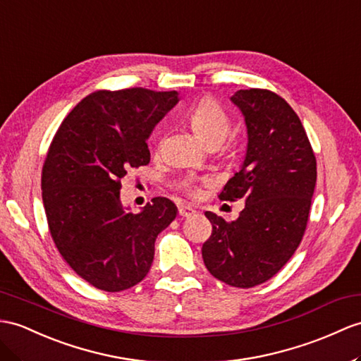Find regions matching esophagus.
<instances>
[{
	"label": "esophagus",
	"mask_w": 361,
	"mask_h": 361,
	"mask_svg": "<svg viewBox=\"0 0 361 361\" xmlns=\"http://www.w3.org/2000/svg\"><path fill=\"white\" fill-rule=\"evenodd\" d=\"M196 214V209L191 208V207H187V205H182L179 208V217L180 219H187V217H192Z\"/></svg>",
	"instance_id": "esophagus-1"
}]
</instances>
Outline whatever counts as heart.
<instances>
[{
	"label": "heart",
	"instance_id": "obj_1",
	"mask_svg": "<svg viewBox=\"0 0 361 361\" xmlns=\"http://www.w3.org/2000/svg\"><path fill=\"white\" fill-rule=\"evenodd\" d=\"M188 124L205 147H219L230 131V116L221 104L205 98L190 110Z\"/></svg>",
	"mask_w": 361,
	"mask_h": 361
}]
</instances>
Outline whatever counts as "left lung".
I'll return each instance as SVG.
<instances>
[{"label": "left lung", "mask_w": 361, "mask_h": 361, "mask_svg": "<svg viewBox=\"0 0 361 361\" xmlns=\"http://www.w3.org/2000/svg\"><path fill=\"white\" fill-rule=\"evenodd\" d=\"M247 126L240 170L225 183L222 200L245 202L235 221L207 211L213 233L202 247L207 269L224 283L251 288L283 268L302 242L317 180V162L300 119L269 90L231 96Z\"/></svg>", "instance_id": "1"}]
</instances>
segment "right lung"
I'll list each match as a JSON object with an SVG mask.
<instances>
[{
	"label": "right lung",
	"instance_id": "right-lung-1",
	"mask_svg": "<svg viewBox=\"0 0 361 361\" xmlns=\"http://www.w3.org/2000/svg\"><path fill=\"white\" fill-rule=\"evenodd\" d=\"M178 92L99 90L68 113L42 166V202L51 239L79 277L107 293L137 285L154 242L178 214L154 197L137 214L121 202V179L150 162L147 139L179 102Z\"/></svg>",
	"mask_w": 361,
	"mask_h": 361
}]
</instances>
